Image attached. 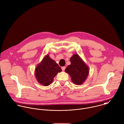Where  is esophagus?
I'll return each instance as SVG.
<instances>
[{
    "label": "esophagus",
    "instance_id": "esophagus-1",
    "mask_svg": "<svg viewBox=\"0 0 124 124\" xmlns=\"http://www.w3.org/2000/svg\"><path fill=\"white\" fill-rule=\"evenodd\" d=\"M61 69H62V70L63 71H64V70H65V69H66V67H62V68H61Z\"/></svg>",
    "mask_w": 124,
    "mask_h": 124
}]
</instances>
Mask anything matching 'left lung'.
<instances>
[{"mask_svg": "<svg viewBox=\"0 0 124 124\" xmlns=\"http://www.w3.org/2000/svg\"><path fill=\"white\" fill-rule=\"evenodd\" d=\"M71 64L65 69V71L71 77L72 82L76 85L83 84L89 73V69L78 54H74L70 57Z\"/></svg>", "mask_w": 124, "mask_h": 124, "instance_id": "left-lung-1", "label": "left lung"}]
</instances>
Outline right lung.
Returning <instances> with one entry per match:
<instances>
[{"label":"right lung","mask_w":124,"mask_h":124,"mask_svg":"<svg viewBox=\"0 0 124 124\" xmlns=\"http://www.w3.org/2000/svg\"><path fill=\"white\" fill-rule=\"evenodd\" d=\"M61 71L62 70L58 65L49 54H47L37 65L35 70V75L39 84L43 86H48L53 83L54 78L57 74Z\"/></svg>","instance_id":"1"}]
</instances>
